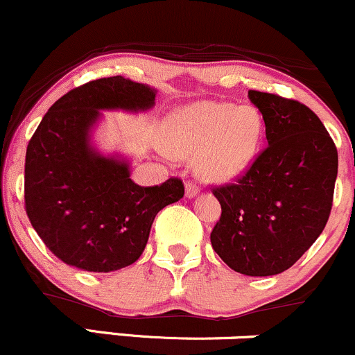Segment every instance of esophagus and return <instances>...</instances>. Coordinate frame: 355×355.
I'll list each match as a JSON object with an SVG mask.
<instances>
[{
	"label": "esophagus",
	"mask_w": 355,
	"mask_h": 355,
	"mask_svg": "<svg viewBox=\"0 0 355 355\" xmlns=\"http://www.w3.org/2000/svg\"><path fill=\"white\" fill-rule=\"evenodd\" d=\"M198 196V187L197 185H193V184H187L185 185V197L187 198H193V197H197Z\"/></svg>",
	"instance_id": "1"
}]
</instances>
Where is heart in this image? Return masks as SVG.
<instances>
[{"mask_svg":"<svg viewBox=\"0 0 355 355\" xmlns=\"http://www.w3.org/2000/svg\"><path fill=\"white\" fill-rule=\"evenodd\" d=\"M264 121L252 106L231 103L187 104L165 119L162 146L170 157L190 158L207 184H229L246 171L263 141Z\"/></svg>","mask_w":355,"mask_h":355,"instance_id":"obj_1","label":"heart"}]
</instances>
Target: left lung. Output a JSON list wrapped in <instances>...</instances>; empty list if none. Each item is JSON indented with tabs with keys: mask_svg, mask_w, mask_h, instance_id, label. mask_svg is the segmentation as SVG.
I'll use <instances>...</instances> for the list:
<instances>
[{
	"mask_svg": "<svg viewBox=\"0 0 355 355\" xmlns=\"http://www.w3.org/2000/svg\"><path fill=\"white\" fill-rule=\"evenodd\" d=\"M248 96L263 114L268 146L236 184L214 189L222 214L210 243L231 270L272 276L293 266L322 234L338 157L305 104L259 91Z\"/></svg>",
	"mask_w": 355,
	"mask_h": 355,
	"instance_id": "left-lung-1",
	"label": "left lung"
}]
</instances>
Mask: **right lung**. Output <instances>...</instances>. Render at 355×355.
Returning a JSON list of instances; mask_svg holds the SVG:
<instances>
[{
    "label": "right lung",
    "mask_w": 355,
    "mask_h": 355,
    "mask_svg": "<svg viewBox=\"0 0 355 355\" xmlns=\"http://www.w3.org/2000/svg\"><path fill=\"white\" fill-rule=\"evenodd\" d=\"M157 89L106 77L62 96L26 148L25 207L45 246L65 264L109 272L133 264L145 251L151 224L184 197V184L139 187L130 159L104 155L92 143L101 111L145 112Z\"/></svg>",
    "instance_id": "right-lung-1"
}]
</instances>
